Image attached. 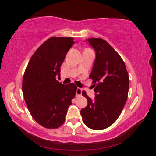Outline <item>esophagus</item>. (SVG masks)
<instances>
[{"label": "esophagus", "instance_id": "34e87169", "mask_svg": "<svg viewBox=\"0 0 156 156\" xmlns=\"http://www.w3.org/2000/svg\"><path fill=\"white\" fill-rule=\"evenodd\" d=\"M76 96H80L82 94V89L78 87L77 89H76Z\"/></svg>", "mask_w": 156, "mask_h": 156}]
</instances>
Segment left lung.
Here are the masks:
<instances>
[{
  "label": "left lung",
  "instance_id": "8db88e82",
  "mask_svg": "<svg viewBox=\"0 0 156 156\" xmlns=\"http://www.w3.org/2000/svg\"><path fill=\"white\" fill-rule=\"evenodd\" d=\"M96 52L89 78L93 80L94 100L82 92L87 105L80 111L86 126L93 130L109 127L119 117L127 100L129 79L120 55L103 39L86 40Z\"/></svg>",
  "mask_w": 156,
  "mask_h": 156
}]
</instances>
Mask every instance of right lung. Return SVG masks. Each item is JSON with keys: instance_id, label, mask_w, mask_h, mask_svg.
<instances>
[{"instance_id": "add662e5", "label": "right lung", "mask_w": 156, "mask_h": 156, "mask_svg": "<svg viewBox=\"0 0 156 156\" xmlns=\"http://www.w3.org/2000/svg\"><path fill=\"white\" fill-rule=\"evenodd\" d=\"M73 38L51 37L37 49L23 76V93L31 116L39 125L56 129L65 122L69 107L75 97L73 83L62 84L60 66L69 49Z\"/></svg>"}]
</instances>
